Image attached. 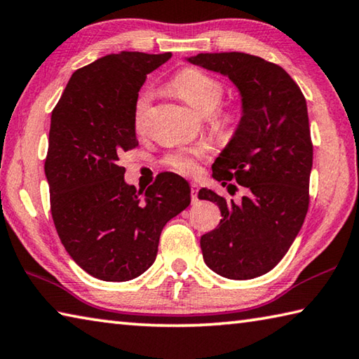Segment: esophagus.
Instances as JSON below:
<instances>
[{
    "label": "esophagus",
    "instance_id": "1",
    "mask_svg": "<svg viewBox=\"0 0 359 359\" xmlns=\"http://www.w3.org/2000/svg\"><path fill=\"white\" fill-rule=\"evenodd\" d=\"M190 190H191V201L196 202L198 201V184H191Z\"/></svg>",
    "mask_w": 359,
    "mask_h": 359
}]
</instances>
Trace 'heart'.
Listing matches in <instances>:
<instances>
[{
  "mask_svg": "<svg viewBox=\"0 0 359 359\" xmlns=\"http://www.w3.org/2000/svg\"><path fill=\"white\" fill-rule=\"evenodd\" d=\"M169 89L201 114H210V126L221 138H231L236 135L242 122V109L233 103H221L224 99L226 88L218 78L199 69L187 67L172 76V80L169 81ZM151 100V90H142L136 97L133 107V126L136 132H144ZM208 154L210 151L205 146L175 149L165 157V165L175 172L193 175L199 171V163L207 158Z\"/></svg>",
  "mask_w": 359,
  "mask_h": 359,
  "instance_id": "1",
  "label": "heart"
}]
</instances>
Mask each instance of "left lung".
<instances>
[{"label": "left lung", "instance_id": "obj_1", "mask_svg": "<svg viewBox=\"0 0 359 359\" xmlns=\"http://www.w3.org/2000/svg\"><path fill=\"white\" fill-rule=\"evenodd\" d=\"M190 62L229 76L243 102L242 122L212 175L223 187L236 180L248 193L236 204L199 190L223 217L201 237L202 256L224 278H257L285 256L308 213L312 140L306 99L287 72L259 56L199 53Z\"/></svg>", "mask_w": 359, "mask_h": 359}]
</instances>
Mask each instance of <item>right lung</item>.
Segmentation results:
<instances>
[{
	"mask_svg": "<svg viewBox=\"0 0 359 359\" xmlns=\"http://www.w3.org/2000/svg\"><path fill=\"white\" fill-rule=\"evenodd\" d=\"M171 53H111L74 72L51 111L45 175L70 257L102 281H130L154 264L163 227L190 205L188 182L161 172L144 193L121 155L138 146L133 107L147 74Z\"/></svg>",
	"mask_w": 359,
	"mask_h": 359,
	"instance_id": "add662e5",
	"label": "right lung"
}]
</instances>
